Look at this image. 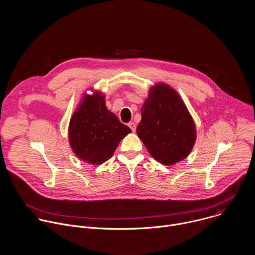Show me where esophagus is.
<instances>
[{"label":"esophagus","mask_w":255,"mask_h":255,"mask_svg":"<svg viewBox=\"0 0 255 255\" xmlns=\"http://www.w3.org/2000/svg\"><path fill=\"white\" fill-rule=\"evenodd\" d=\"M128 126L130 127V129L132 130V132H135V131H136V125H135V123L130 122V123H128Z\"/></svg>","instance_id":"esophagus-1"}]
</instances>
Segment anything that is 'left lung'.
Wrapping results in <instances>:
<instances>
[{
	"label": "left lung",
	"mask_w": 255,
	"mask_h": 255,
	"mask_svg": "<svg viewBox=\"0 0 255 255\" xmlns=\"http://www.w3.org/2000/svg\"><path fill=\"white\" fill-rule=\"evenodd\" d=\"M136 131L149 153L165 165L186 158L196 141V127L188 109L178 94L163 84L151 88Z\"/></svg>",
	"instance_id": "1"
}]
</instances>
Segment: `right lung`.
Returning <instances> with one entry per match:
<instances>
[{
	"label": "right lung",
	"instance_id": "1",
	"mask_svg": "<svg viewBox=\"0 0 255 255\" xmlns=\"http://www.w3.org/2000/svg\"><path fill=\"white\" fill-rule=\"evenodd\" d=\"M130 132L128 126L108 110L101 93L84 98L68 127L72 150L92 164H101L111 158L121 139Z\"/></svg>",
	"mask_w": 255,
	"mask_h": 255
}]
</instances>
